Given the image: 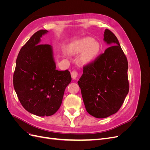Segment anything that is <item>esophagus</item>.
<instances>
[{"label":"esophagus","mask_w":150,"mask_h":150,"mask_svg":"<svg viewBox=\"0 0 150 150\" xmlns=\"http://www.w3.org/2000/svg\"><path fill=\"white\" fill-rule=\"evenodd\" d=\"M72 78L73 79H76L78 76V72L76 71H72L71 73Z\"/></svg>","instance_id":"obj_1"}]
</instances>
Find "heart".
Masks as SVG:
<instances>
[{"instance_id": "1", "label": "heart", "mask_w": 150, "mask_h": 150, "mask_svg": "<svg viewBox=\"0 0 150 150\" xmlns=\"http://www.w3.org/2000/svg\"><path fill=\"white\" fill-rule=\"evenodd\" d=\"M100 44L91 38H84L72 42L68 47V51L72 54L82 52L80 60L84 63L93 61L100 51Z\"/></svg>"}]
</instances>
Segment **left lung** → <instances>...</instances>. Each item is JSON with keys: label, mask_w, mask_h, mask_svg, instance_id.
Instances as JSON below:
<instances>
[{"label": "left lung", "mask_w": 150, "mask_h": 150, "mask_svg": "<svg viewBox=\"0 0 150 150\" xmlns=\"http://www.w3.org/2000/svg\"><path fill=\"white\" fill-rule=\"evenodd\" d=\"M104 40L111 46L83 66L78 82L86 111L97 118L118 111L129 92L128 60L118 40L106 29Z\"/></svg>", "instance_id": "obj_1"}]
</instances>
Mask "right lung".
<instances>
[{
	"label": "right lung",
	"instance_id": "obj_1",
	"mask_svg": "<svg viewBox=\"0 0 150 150\" xmlns=\"http://www.w3.org/2000/svg\"><path fill=\"white\" fill-rule=\"evenodd\" d=\"M34 33L21 49L13 76V88L25 110L39 116L54 115L59 109L67 86L71 81L70 72L56 69L52 47L39 44L47 33Z\"/></svg>",
	"mask_w": 150,
	"mask_h": 150
}]
</instances>
